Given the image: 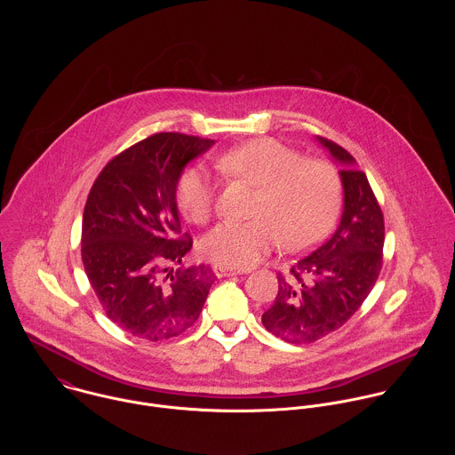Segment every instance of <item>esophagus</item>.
I'll return each mask as SVG.
<instances>
[{
    "label": "esophagus",
    "mask_w": 455,
    "mask_h": 455,
    "mask_svg": "<svg viewBox=\"0 0 455 455\" xmlns=\"http://www.w3.org/2000/svg\"><path fill=\"white\" fill-rule=\"evenodd\" d=\"M213 273H215L217 276H229V275H238L240 271H238V269H233V267H228V266L215 264V266H213Z\"/></svg>",
    "instance_id": "obj_1"
}]
</instances>
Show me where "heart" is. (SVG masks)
I'll list each match as a JSON object with an SVG mask.
<instances>
[{
	"mask_svg": "<svg viewBox=\"0 0 455 455\" xmlns=\"http://www.w3.org/2000/svg\"><path fill=\"white\" fill-rule=\"evenodd\" d=\"M217 168L258 189L249 222H222L201 243L203 254L220 266L249 267L275 243L305 251L319 243L341 208V179L324 159H305L273 138H258L226 150ZM215 191L208 177L186 170L175 186L179 212L193 224H206Z\"/></svg>",
	"mask_w": 455,
	"mask_h": 455,
	"instance_id": "heart-1",
	"label": "heart"
}]
</instances>
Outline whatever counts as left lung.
<instances>
[{
    "mask_svg": "<svg viewBox=\"0 0 455 455\" xmlns=\"http://www.w3.org/2000/svg\"><path fill=\"white\" fill-rule=\"evenodd\" d=\"M339 170L345 208L334 235L289 273L278 271V294L262 314L264 327L283 341L314 343L345 324L371 292L384 264L386 224L366 173L332 140L319 138Z\"/></svg>",
    "mask_w": 455,
    "mask_h": 455,
    "instance_id": "obj_1",
    "label": "left lung"
}]
</instances>
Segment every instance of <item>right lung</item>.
I'll return each instance as SVG.
<instances>
[{
    "label": "right lung",
    "instance_id": "add662e5",
    "mask_svg": "<svg viewBox=\"0 0 455 455\" xmlns=\"http://www.w3.org/2000/svg\"><path fill=\"white\" fill-rule=\"evenodd\" d=\"M213 140L150 134L112 157L96 177L82 219V262L107 314L148 341L195 324L213 283L208 266L170 271L193 247L180 229L175 186L184 166Z\"/></svg>",
    "mask_w": 455,
    "mask_h": 455
}]
</instances>
